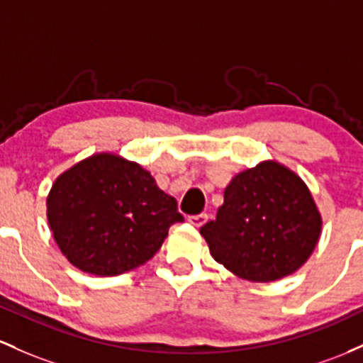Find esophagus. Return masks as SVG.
I'll use <instances>...</instances> for the list:
<instances>
[{
    "mask_svg": "<svg viewBox=\"0 0 363 363\" xmlns=\"http://www.w3.org/2000/svg\"><path fill=\"white\" fill-rule=\"evenodd\" d=\"M206 221H207V214H197V216H190L189 218V223L190 225H194L195 228H201Z\"/></svg>",
    "mask_w": 363,
    "mask_h": 363,
    "instance_id": "1",
    "label": "esophagus"
}]
</instances>
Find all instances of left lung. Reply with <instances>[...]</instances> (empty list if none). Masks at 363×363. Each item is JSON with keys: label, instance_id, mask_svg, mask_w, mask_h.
Masks as SVG:
<instances>
[{"label": "left lung", "instance_id": "8db88e82", "mask_svg": "<svg viewBox=\"0 0 363 363\" xmlns=\"http://www.w3.org/2000/svg\"><path fill=\"white\" fill-rule=\"evenodd\" d=\"M320 231L323 218L308 186L272 160L235 174L216 219L201 228L216 262L254 283L298 271Z\"/></svg>", "mask_w": 363, "mask_h": 363}]
</instances>
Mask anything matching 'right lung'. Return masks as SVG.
Wrapping results in <instances>:
<instances>
[{
	"label": "right lung",
	"instance_id": "right-lung-1",
	"mask_svg": "<svg viewBox=\"0 0 363 363\" xmlns=\"http://www.w3.org/2000/svg\"><path fill=\"white\" fill-rule=\"evenodd\" d=\"M48 223L61 254L77 269L116 276L150 260L182 223L177 199L147 169L111 152L73 164L52 183Z\"/></svg>",
	"mask_w": 363,
	"mask_h": 363
}]
</instances>
